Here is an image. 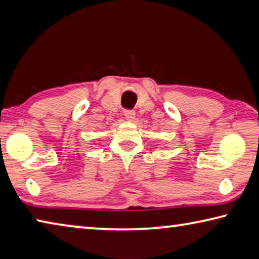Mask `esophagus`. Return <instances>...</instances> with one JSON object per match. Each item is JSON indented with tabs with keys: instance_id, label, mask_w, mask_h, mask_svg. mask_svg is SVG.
Masks as SVG:
<instances>
[{
	"instance_id": "1",
	"label": "esophagus",
	"mask_w": 259,
	"mask_h": 259,
	"mask_svg": "<svg viewBox=\"0 0 259 259\" xmlns=\"http://www.w3.org/2000/svg\"><path fill=\"white\" fill-rule=\"evenodd\" d=\"M124 116L129 122H134L136 119V113H135V111H126L124 113Z\"/></svg>"
}]
</instances>
